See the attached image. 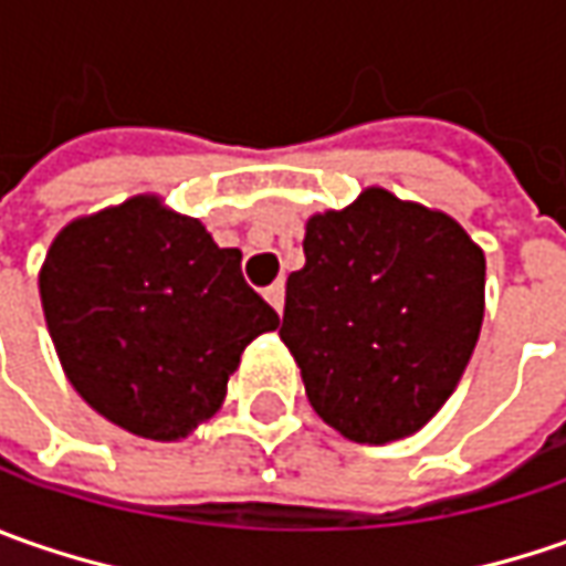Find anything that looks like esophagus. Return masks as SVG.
Returning <instances> with one entry per match:
<instances>
[{
  "instance_id": "34e87169",
  "label": "esophagus",
  "mask_w": 566,
  "mask_h": 566,
  "mask_svg": "<svg viewBox=\"0 0 566 566\" xmlns=\"http://www.w3.org/2000/svg\"><path fill=\"white\" fill-rule=\"evenodd\" d=\"M264 298L271 302L276 312H283V305H286V286H283V280H276L273 286H268V290H264Z\"/></svg>"
}]
</instances>
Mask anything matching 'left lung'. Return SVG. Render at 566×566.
Returning <instances> with one entry per match:
<instances>
[{"mask_svg":"<svg viewBox=\"0 0 566 566\" xmlns=\"http://www.w3.org/2000/svg\"><path fill=\"white\" fill-rule=\"evenodd\" d=\"M280 339L308 402L356 444L422 428L457 390L485 317V251L444 210L380 186L312 213Z\"/></svg>","mask_w":566,"mask_h":566,"instance_id":"1","label":"left lung"}]
</instances>
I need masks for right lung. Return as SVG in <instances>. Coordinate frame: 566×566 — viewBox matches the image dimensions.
Segmentation results:
<instances>
[{
	"label": "right lung",
	"mask_w": 566,
	"mask_h": 566,
	"mask_svg": "<svg viewBox=\"0 0 566 566\" xmlns=\"http://www.w3.org/2000/svg\"><path fill=\"white\" fill-rule=\"evenodd\" d=\"M55 356L81 400L150 441H182L227 400L251 339L280 317L201 220L160 195L75 217L40 268Z\"/></svg>",
	"instance_id": "add662e5"
}]
</instances>
